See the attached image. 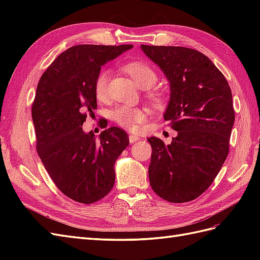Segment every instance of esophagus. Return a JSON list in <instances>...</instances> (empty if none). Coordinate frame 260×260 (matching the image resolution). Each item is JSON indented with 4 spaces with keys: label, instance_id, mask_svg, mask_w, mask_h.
Returning <instances> with one entry per match:
<instances>
[{
    "label": "esophagus",
    "instance_id": "1",
    "mask_svg": "<svg viewBox=\"0 0 260 260\" xmlns=\"http://www.w3.org/2000/svg\"><path fill=\"white\" fill-rule=\"evenodd\" d=\"M128 139H129V142H131V143H135L136 141L140 140V136L134 135V134H129V135H128Z\"/></svg>",
    "mask_w": 260,
    "mask_h": 260
}]
</instances>
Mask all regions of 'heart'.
I'll use <instances>...</instances> for the list:
<instances>
[{
	"mask_svg": "<svg viewBox=\"0 0 260 260\" xmlns=\"http://www.w3.org/2000/svg\"><path fill=\"white\" fill-rule=\"evenodd\" d=\"M124 71L132 77L137 86L141 88H150L157 80L156 71L154 70L150 64L144 61H131L124 64ZM109 70L103 69L99 71L95 80V95L99 101H104L107 97L108 92V81H109ZM152 101L156 105L162 104L164 102V95L157 90H152L148 92ZM148 110L143 107H133L127 106V105H120L116 107L113 113V119L123 128L135 132L139 128L140 125L147 118Z\"/></svg>",
	"mask_w": 260,
	"mask_h": 260,
	"instance_id": "obj_1",
	"label": "heart"
}]
</instances>
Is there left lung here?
<instances>
[{
	"label": "left lung",
	"instance_id": "1",
	"mask_svg": "<svg viewBox=\"0 0 260 260\" xmlns=\"http://www.w3.org/2000/svg\"><path fill=\"white\" fill-rule=\"evenodd\" d=\"M141 48L170 81L164 119L178 132L169 145L157 137L147 139L152 146L150 184L164 200L189 202L211 185L228 156L235 123L233 93L221 71L194 49Z\"/></svg>",
	"mask_w": 260,
	"mask_h": 260
}]
</instances>
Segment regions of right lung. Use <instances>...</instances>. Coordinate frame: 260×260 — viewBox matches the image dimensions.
I'll use <instances>...</instances> for the list:
<instances>
[{"label": "right lung", "mask_w": 260, "mask_h": 260, "mask_svg": "<svg viewBox=\"0 0 260 260\" xmlns=\"http://www.w3.org/2000/svg\"><path fill=\"white\" fill-rule=\"evenodd\" d=\"M132 48L74 46L39 80L32 104L37 152L58 189L76 202L89 204L108 194L115 183V161L129 144L118 127H109L96 139L81 126L97 109L95 80L101 67Z\"/></svg>", "instance_id": "right-lung-1"}]
</instances>
